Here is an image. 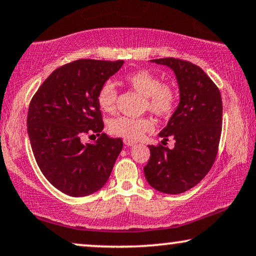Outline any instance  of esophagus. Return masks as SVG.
Returning <instances> with one entry per match:
<instances>
[{"label": "esophagus", "instance_id": "esophagus-1", "mask_svg": "<svg viewBox=\"0 0 256 256\" xmlns=\"http://www.w3.org/2000/svg\"><path fill=\"white\" fill-rule=\"evenodd\" d=\"M124 144L126 146H135L136 142L135 141H130V140H124Z\"/></svg>", "mask_w": 256, "mask_h": 256}]
</instances>
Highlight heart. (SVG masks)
<instances>
[{"mask_svg": "<svg viewBox=\"0 0 256 256\" xmlns=\"http://www.w3.org/2000/svg\"><path fill=\"white\" fill-rule=\"evenodd\" d=\"M126 84L146 96L144 108L156 115L158 118H168L174 114L178 107V92L169 84H162V80L158 75L149 70H136L124 78ZM115 86L110 81H106L98 88L96 101L98 107L104 112H114L116 109ZM154 121L150 118H128L118 116L109 124V130L112 135L120 136L126 140L138 141L144 138V134L154 129Z\"/></svg>", "mask_w": 256, "mask_h": 256, "instance_id": "1", "label": "heart"}]
</instances>
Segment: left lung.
Returning <instances> with one entry per match:
<instances>
[{"label": "left lung", "mask_w": 256, "mask_h": 256, "mask_svg": "<svg viewBox=\"0 0 256 256\" xmlns=\"http://www.w3.org/2000/svg\"><path fill=\"white\" fill-rule=\"evenodd\" d=\"M152 62L174 70L180 104L160 132L164 141L174 138V148L149 146L150 158L144 167V176L158 192L180 194L196 186L216 158L222 130L221 94L210 78L194 63L174 58Z\"/></svg>", "instance_id": "left-lung-1"}]
</instances>
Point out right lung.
<instances>
[{
  "label": "right lung",
  "mask_w": 256,
  "mask_h": 256,
  "mask_svg": "<svg viewBox=\"0 0 256 256\" xmlns=\"http://www.w3.org/2000/svg\"><path fill=\"white\" fill-rule=\"evenodd\" d=\"M122 64L76 60L55 69L32 96L26 118L32 152L44 178L62 193L87 196L110 176L124 144L102 132L96 95ZM87 134L99 136L95 144H82Z\"/></svg>",
  "instance_id": "right-lung-1"
}]
</instances>
